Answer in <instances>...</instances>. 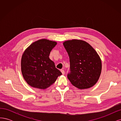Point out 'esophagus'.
Instances as JSON below:
<instances>
[{
  "mask_svg": "<svg viewBox=\"0 0 121 121\" xmlns=\"http://www.w3.org/2000/svg\"><path fill=\"white\" fill-rule=\"evenodd\" d=\"M61 73H62V74L63 75H64L65 74V71L64 70H63V69H61Z\"/></svg>",
  "mask_w": 121,
  "mask_h": 121,
  "instance_id": "obj_1",
  "label": "esophagus"
}]
</instances>
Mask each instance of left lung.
Returning <instances> with one entry per match:
<instances>
[{
	"mask_svg": "<svg viewBox=\"0 0 121 121\" xmlns=\"http://www.w3.org/2000/svg\"><path fill=\"white\" fill-rule=\"evenodd\" d=\"M69 58L70 72L67 77L73 85L87 89L96 83L101 72V61L93 47L87 42L73 39L64 42Z\"/></svg>",
	"mask_w": 121,
	"mask_h": 121,
	"instance_id": "8db88e82",
	"label": "left lung"
}]
</instances>
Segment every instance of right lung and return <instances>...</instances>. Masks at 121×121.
I'll return each instance as SVG.
<instances>
[{
	"label": "right lung",
	"instance_id": "add662e5",
	"mask_svg": "<svg viewBox=\"0 0 121 121\" xmlns=\"http://www.w3.org/2000/svg\"><path fill=\"white\" fill-rule=\"evenodd\" d=\"M57 43L40 39L29 46L21 60V71L25 81L31 86L46 89L62 74L51 60L49 54Z\"/></svg>",
	"mask_w": 121,
	"mask_h": 121
}]
</instances>
